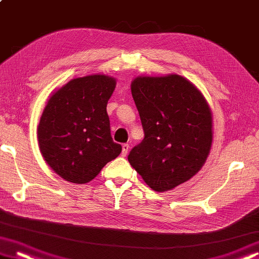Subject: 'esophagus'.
I'll return each mask as SVG.
<instances>
[{
    "instance_id": "34e87169",
    "label": "esophagus",
    "mask_w": 259,
    "mask_h": 259,
    "mask_svg": "<svg viewBox=\"0 0 259 259\" xmlns=\"http://www.w3.org/2000/svg\"><path fill=\"white\" fill-rule=\"evenodd\" d=\"M129 149H130L129 144H123L122 145V156H126L129 152Z\"/></svg>"
}]
</instances>
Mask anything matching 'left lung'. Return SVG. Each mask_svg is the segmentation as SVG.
Wrapping results in <instances>:
<instances>
[{"instance_id":"1","label":"left lung","mask_w":259,"mask_h":259,"mask_svg":"<svg viewBox=\"0 0 259 259\" xmlns=\"http://www.w3.org/2000/svg\"><path fill=\"white\" fill-rule=\"evenodd\" d=\"M144 138L128 160L145 184L166 192L193 178L213 143V114L194 83L178 74L140 75L131 82Z\"/></svg>"}]
</instances>
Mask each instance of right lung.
I'll return each instance as SVG.
<instances>
[{
    "instance_id": "obj_1",
    "label": "right lung",
    "mask_w": 259,
    "mask_h": 259,
    "mask_svg": "<svg viewBox=\"0 0 259 259\" xmlns=\"http://www.w3.org/2000/svg\"><path fill=\"white\" fill-rule=\"evenodd\" d=\"M116 79L92 74L68 81L52 93L37 128L38 145L46 164L73 184H87L116 158L107 103Z\"/></svg>"
}]
</instances>
